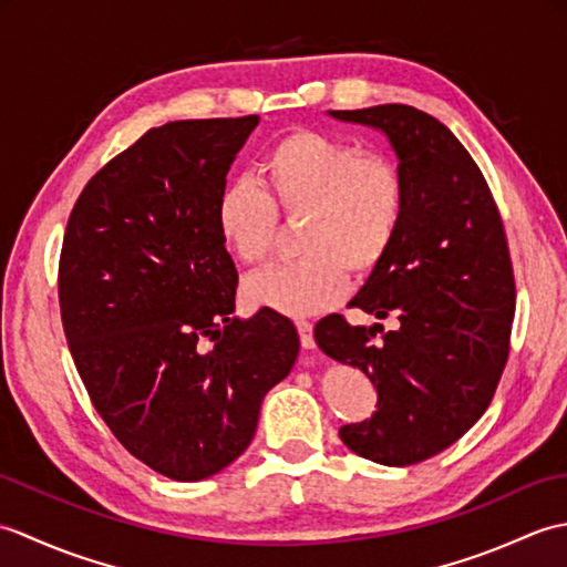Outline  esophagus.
Here are the masks:
<instances>
[{
    "label": "esophagus",
    "mask_w": 567,
    "mask_h": 567,
    "mask_svg": "<svg viewBox=\"0 0 567 567\" xmlns=\"http://www.w3.org/2000/svg\"><path fill=\"white\" fill-rule=\"evenodd\" d=\"M297 331H299V341H302V348H315V327H311V321L307 319H299L297 321Z\"/></svg>",
    "instance_id": "34e87169"
}]
</instances>
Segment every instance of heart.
<instances>
[{"mask_svg": "<svg viewBox=\"0 0 567 567\" xmlns=\"http://www.w3.org/2000/svg\"><path fill=\"white\" fill-rule=\"evenodd\" d=\"M258 192L231 183L216 199L221 244L244 265L270 258L277 216L299 219V260L252 275L244 285L250 307L307 317L336 305L348 268L365 275L388 258L406 214V177L390 153L297 128L270 143L258 165Z\"/></svg>", "mask_w": 567, "mask_h": 567, "instance_id": "heart-1", "label": "heart"}]
</instances>
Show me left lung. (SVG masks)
<instances>
[{
    "label": "left lung",
    "instance_id": "8db88e82",
    "mask_svg": "<svg viewBox=\"0 0 567 567\" xmlns=\"http://www.w3.org/2000/svg\"><path fill=\"white\" fill-rule=\"evenodd\" d=\"M329 114L380 128L404 171L402 231L351 302L400 327L375 344L382 323L331 315L315 339L378 388V412L341 426V441L380 465H414L461 439L495 396L516 307L507 236L485 175L439 118L406 104Z\"/></svg>",
    "mask_w": 567,
    "mask_h": 567
}]
</instances>
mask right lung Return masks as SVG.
Returning a JSON list of instances; mask_svg holds the SVG:
<instances>
[{"mask_svg":"<svg viewBox=\"0 0 567 567\" xmlns=\"http://www.w3.org/2000/svg\"><path fill=\"white\" fill-rule=\"evenodd\" d=\"M258 116L187 118L143 134L70 212L58 299L90 400L124 449L179 483L248 449L262 396L290 375L295 323L240 321L216 199Z\"/></svg>","mask_w":567,"mask_h":567,"instance_id":"1","label":"right lung"}]
</instances>
